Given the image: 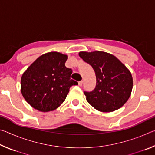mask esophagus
Masks as SVG:
<instances>
[{
	"mask_svg": "<svg viewBox=\"0 0 155 155\" xmlns=\"http://www.w3.org/2000/svg\"><path fill=\"white\" fill-rule=\"evenodd\" d=\"M82 85H83V81H79V82H78V85H79V86H82Z\"/></svg>",
	"mask_w": 155,
	"mask_h": 155,
	"instance_id": "obj_1",
	"label": "esophagus"
}]
</instances>
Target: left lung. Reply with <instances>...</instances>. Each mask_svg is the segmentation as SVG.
Returning a JSON list of instances; mask_svg holds the SVG:
<instances>
[{
	"mask_svg": "<svg viewBox=\"0 0 155 155\" xmlns=\"http://www.w3.org/2000/svg\"><path fill=\"white\" fill-rule=\"evenodd\" d=\"M78 55L95 72L96 85L91 92L85 91L86 100L101 112H112L122 107L133 89L130 70L113 54L103 51L79 52Z\"/></svg>",
	"mask_w": 155,
	"mask_h": 155,
	"instance_id": "1",
	"label": "left lung"
}]
</instances>
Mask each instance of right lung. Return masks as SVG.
<instances>
[{
	"mask_svg": "<svg viewBox=\"0 0 155 155\" xmlns=\"http://www.w3.org/2000/svg\"><path fill=\"white\" fill-rule=\"evenodd\" d=\"M68 56L49 52L38 57L22 75L20 91L26 101L41 112L54 111L64 103L70 88L78 85L65 67Z\"/></svg>",
	"mask_w": 155,
	"mask_h": 155,
	"instance_id": "right-lung-1",
	"label": "right lung"
}]
</instances>
